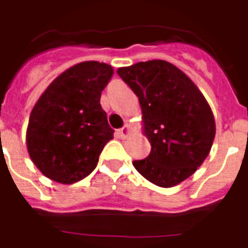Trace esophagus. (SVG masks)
Returning a JSON list of instances; mask_svg holds the SVG:
<instances>
[{"mask_svg": "<svg viewBox=\"0 0 248 248\" xmlns=\"http://www.w3.org/2000/svg\"><path fill=\"white\" fill-rule=\"evenodd\" d=\"M130 132H132V128H130L129 124H125V125L123 126L122 129L119 130V133H120V137L122 138L128 137V136L130 134Z\"/></svg>", "mask_w": 248, "mask_h": 248, "instance_id": "esophagus-1", "label": "esophagus"}]
</instances>
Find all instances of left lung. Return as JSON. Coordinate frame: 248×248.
Segmentation results:
<instances>
[{"instance_id":"1","label":"left lung","mask_w":248,"mask_h":248,"mask_svg":"<svg viewBox=\"0 0 248 248\" xmlns=\"http://www.w3.org/2000/svg\"><path fill=\"white\" fill-rule=\"evenodd\" d=\"M138 97L142 132L151 145L134 168L160 187L189 178L208 156L216 134L207 99L187 75L166 61L153 59L118 68Z\"/></svg>"}]
</instances>
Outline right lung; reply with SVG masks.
I'll list each match as a JSON object with an SVG mask.
<instances>
[{
    "label": "right lung",
    "mask_w": 248,
    "mask_h": 248,
    "mask_svg": "<svg viewBox=\"0 0 248 248\" xmlns=\"http://www.w3.org/2000/svg\"><path fill=\"white\" fill-rule=\"evenodd\" d=\"M114 68L81 62L55 78L30 115L26 142L30 158L53 181L70 185L89 176L114 138L99 99Z\"/></svg>",
    "instance_id": "right-lung-1"
}]
</instances>
